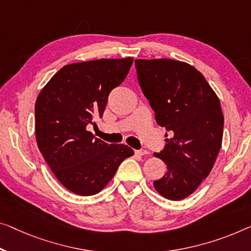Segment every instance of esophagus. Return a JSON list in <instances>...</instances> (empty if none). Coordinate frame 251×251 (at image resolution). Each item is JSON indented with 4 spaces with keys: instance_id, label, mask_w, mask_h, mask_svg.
Here are the masks:
<instances>
[{
    "instance_id": "esophagus-1",
    "label": "esophagus",
    "mask_w": 251,
    "mask_h": 251,
    "mask_svg": "<svg viewBox=\"0 0 251 251\" xmlns=\"http://www.w3.org/2000/svg\"><path fill=\"white\" fill-rule=\"evenodd\" d=\"M135 153L137 155H147V154H149V151H147V150L141 149V150H136Z\"/></svg>"
}]
</instances>
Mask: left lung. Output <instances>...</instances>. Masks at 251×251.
<instances>
[{
  "label": "left lung",
  "instance_id": "left-lung-1",
  "mask_svg": "<svg viewBox=\"0 0 251 251\" xmlns=\"http://www.w3.org/2000/svg\"><path fill=\"white\" fill-rule=\"evenodd\" d=\"M135 66L156 123L173 132L163 151L153 154L168 168L153 186L167 200H184L207 177L218 158L224 123L221 103L203 74L188 63L135 59Z\"/></svg>",
  "mask_w": 251,
  "mask_h": 251
}]
</instances>
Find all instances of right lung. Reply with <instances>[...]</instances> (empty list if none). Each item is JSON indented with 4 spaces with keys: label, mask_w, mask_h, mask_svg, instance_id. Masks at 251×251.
I'll use <instances>...</instances> for the list:
<instances>
[{
    "label": "right lung",
    "mask_w": 251,
    "mask_h": 251,
    "mask_svg": "<svg viewBox=\"0 0 251 251\" xmlns=\"http://www.w3.org/2000/svg\"><path fill=\"white\" fill-rule=\"evenodd\" d=\"M133 64L132 57L101 58L63 66L37 97L35 132L39 151L57 180L76 195H96L119 164L134 154L125 144H107L87 130L101 118L111 90Z\"/></svg>",
    "instance_id": "obj_1"
}]
</instances>
